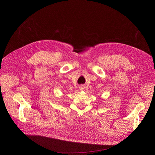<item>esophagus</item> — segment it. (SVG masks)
Instances as JSON below:
<instances>
[{
  "mask_svg": "<svg viewBox=\"0 0 155 155\" xmlns=\"http://www.w3.org/2000/svg\"><path fill=\"white\" fill-rule=\"evenodd\" d=\"M79 89H80V90H83L84 87L83 86H81V87H79Z\"/></svg>",
  "mask_w": 155,
  "mask_h": 155,
  "instance_id": "obj_1",
  "label": "esophagus"
}]
</instances>
